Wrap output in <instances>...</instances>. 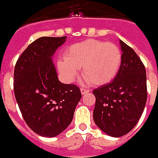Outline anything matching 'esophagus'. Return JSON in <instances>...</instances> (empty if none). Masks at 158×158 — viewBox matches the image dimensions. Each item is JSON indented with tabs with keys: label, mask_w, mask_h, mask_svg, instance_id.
Segmentation results:
<instances>
[{
	"label": "esophagus",
	"mask_w": 158,
	"mask_h": 158,
	"mask_svg": "<svg viewBox=\"0 0 158 158\" xmlns=\"http://www.w3.org/2000/svg\"><path fill=\"white\" fill-rule=\"evenodd\" d=\"M88 92H89V89H86V88H81V93H82V95L87 94Z\"/></svg>",
	"instance_id": "esophagus-1"
}]
</instances>
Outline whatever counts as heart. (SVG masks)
Returning a JSON list of instances; mask_svg holds the SVG:
<instances>
[{
	"label": "heart",
	"instance_id": "heart-1",
	"mask_svg": "<svg viewBox=\"0 0 158 158\" xmlns=\"http://www.w3.org/2000/svg\"><path fill=\"white\" fill-rule=\"evenodd\" d=\"M64 58L57 60V69L65 82H73L82 69L85 79L94 85H103L117 76L122 63V53L115 44L87 40L70 46Z\"/></svg>",
	"mask_w": 158,
	"mask_h": 158
}]
</instances>
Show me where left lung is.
Returning <instances> with one entry per match:
<instances>
[{"instance_id":"left-lung-1","label":"left lung","mask_w":158,"mask_h":158,"mask_svg":"<svg viewBox=\"0 0 158 158\" xmlns=\"http://www.w3.org/2000/svg\"><path fill=\"white\" fill-rule=\"evenodd\" d=\"M122 63L112 82L95 89L93 118L106 135L123 136L137 124L147 101V77L143 61L130 46L119 41Z\"/></svg>"}]
</instances>
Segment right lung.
I'll return each instance as SVG.
<instances>
[{
  "instance_id": "1",
  "label": "right lung",
  "mask_w": 158,
  "mask_h": 158,
  "mask_svg": "<svg viewBox=\"0 0 158 158\" xmlns=\"http://www.w3.org/2000/svg\"><path fill=\"white\" fill-rule=\"evenodd\" d=\"M67 37H41L18 58L14 71V92L23 118L41 136L54 137L71 123L82 98L75 84L59 81L52 57Z\"/></svg>"
}]
</instances>
